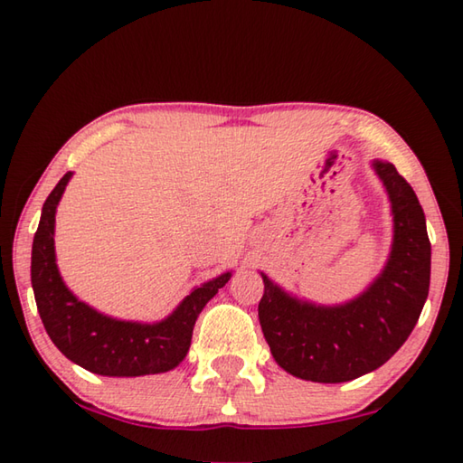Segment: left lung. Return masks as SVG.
<instances>
[{
  "label": "left lung",
  "instance_id": "8db88e82",
  "mask_svg": "<svg viewBox=\"0 0 463 463\" xmlns=\"http://www.w3.org/2000/svg\"><path fill=\"white\" fill-rule=\"evenodd\" d=\"M373 169L386 187L394 239L386 265L354 300L320 307L289 296L261 273L260 323L279 367L300 380L339 383L378 370L402 347L429 296L430 242L417 194L388 161Z\"/></svg>",
  "mask_w": 463,
  "mask_h": 463
}]
</instances>
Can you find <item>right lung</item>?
Wrapping results in <instances>:
<instances>
[{
	"mask_svg": "<svg viewBox=\"0 0 463 463\" xmlns=\"http://www.w3.org/2000/svg\"><path fill=\"white\" fill-rule=\"evenodd\" d=\"M71 175L67 171L46 198L33 242L30 278L46 333L62 355L91 373L137 378L174 370L190 351L202 308L231 279V271L194 288L159 323H132L93 310L69 292L54 255V214Z\"/></svg>",
	"mask_w": 463,
	"mask_h": 463,
	"instance_id": "obj_1",
	"label": "right lung"
}]
</instances>
